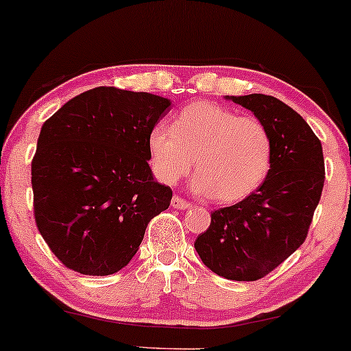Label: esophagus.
I'll list each match as a JSON object with an SVG mask.
<instances>
[{
  "label": "esophagus",
  "mask_w": 351,
  "mask_h": 351,
  "mask_svg": "<svg viewBox=\"0 0 351 351\" xmlns=\"http://www.w3.org/2000/svg\"><path fill=\"white\" fill-rule=\"evenodd\" d=\"M171 206L176 210H189L190 208V203L184 198H180L179 195H174L171 200Z\"/></svg>",
  "instance_id": "1"
}]
</instances>
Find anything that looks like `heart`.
Masks as SVG:
<instances>
[{"label": "heart", "instance_id": "1", "mask_svg": "<svg viewBox=\"0 0 351 351\" xmlns=\"http://www.w3.org/2000/svg\"><path fill=\"white\" fill-rule=\"evenodd\" d=\"M148 153L162 184L174 185L195 166V192L236 203L265 182L274 141L257 117L200 101L177 112L172 127L156 123L148 135Z\"/></svg>", "mask_w": 351, "mask_h": 351}]
</instances>
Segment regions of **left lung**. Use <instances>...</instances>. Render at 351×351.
Listing matches in <instances>:
<instances>
[{"instance_id":"8db88e82","label":"left lung","mask_w":351,"mask_h":351,"mask_svg":"<svg viewBox=\"0 0 351 351\" xmlns=\"http://www.w3.org/2000/svg\"><path fill=\"white\" fill-rule=\"evenodd\" d=\"M226 99L265 123L274 158L265 182L252 195L211 213L195 249L216 275L255 281L306 241L326 179L322 145L306 120L280 99L265 94Z\"/></svg>"}]
</instances>
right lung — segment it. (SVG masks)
Segmentation results:
<instances>
[{
  "instance_id": "1",
  "label": "right lung",
  "mask_w": 351,
  "mask_h": 351,
  "mask_svg": "<svg viewBox=\"0 0 351 351\" xmlns=\"http://www.w3.org/2000/svg\"><path fill=\"white\" fill-rule=\"evenodd\" d=\"M171 101L149 93L94 88L43 123L32 159L38 231L64 267L106 276L122 270L146 226L171 205L156 182L148 135Z\"/></svg>"
}]
</instances>
